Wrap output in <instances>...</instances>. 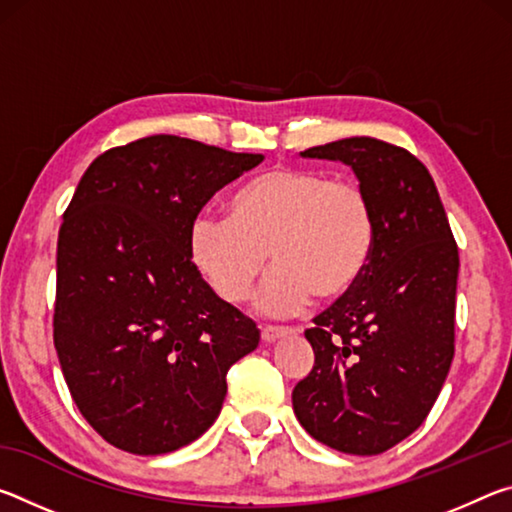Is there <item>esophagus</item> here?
Masks as SVG:
<instances>
[{
    "mask_svg": "<svg viewBox=\"0 0 512 512\" xmlns=\"http://www.w3.org/2000/svg\"><path fill=\"white\" fill-rule=\"evenodd\" d=\"M289 334V327H277V325H266L262 327V341L264 343H273L277 339H282V336Z\"/></svg>",
    "mask_w": 512,
    "mask_h": 512,
    "instance_id": "obj_1",
    "label": "esophagus"
}]
</instances>
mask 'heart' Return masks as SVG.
<instances>
[{"label": "heart", "instance_id": "heart-1", "mask_svg": "<svg viewBox=\"0 0 512 512\" xmlns=\"http://www.w3.org/2000/svg\"><path fill=\"white\" fill-rule=\"evenodd\" d=\"M375 212L363 189L323 171L275 167L239 185L225 219L198 216L187 257L221 300L246 302L271 264L259 298L268 314H296L311 300L336 305L359 287L375 253Z\"/></svg>", "mask_w": 512, "mask_h": 512}]
</instances>
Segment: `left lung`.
I'll use <instances>...</instances> for the list:
<instances>
[{
	"mask_svg": "<svg viewBox=\"0 0 512 512\" xmlns=\"http://www.w3.org/2000/svg\"><path fill=\"white\" fill-rule=\"evenodd\" d=\"M343 162L375 212V253L357 289L314 318V368L293 388L311 438L375 456L420 427L454 359L458 248L427 167L375 137L314 146Z\"/></svg>",
	"mask_w": 512,
	"mask_h": 512,
	"instance_id": "obj_1",
	"label": "left lung"
}]
</instances>
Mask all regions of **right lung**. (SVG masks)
I'll return each instance as SVG.
<instances>
[{
    "label": "right lung",
    "instance_id": "add662e5",
    "mask_svg": "<svg viewBox=\"0 0 512 512\" xmlns=\"http://www.w3.org/2000/svg\"><path fill=\"white\" fill-rule=\"evenodd\" d=\"M264 160L176 135L101 153L63 214L54 345L76 406L124 452L169 454L219 418L225 375L259 329L207 287L189 225Z\"/></svg>",
    "mask_w": 512,
    "mask_h": 512
}]
</instances>
